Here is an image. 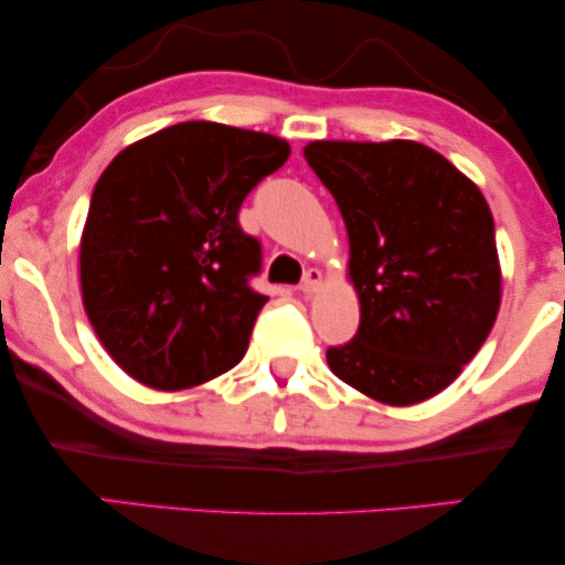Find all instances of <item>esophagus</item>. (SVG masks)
<instances>
[{"label":"esophagus","instance_id":"obj_1","mask_svg":"<svg viewBox=\"0 0 565 565\" xmlns=\"http://www.w3.org/2000/svg\"><path fill=\"white\" fill-rule=\"evenodd\" d=\"M321 285V269H306L303 280H300V292H306V296H311V292L319 290Z\"/></svg>","mask_w":565,"mask_h":565}]
</instances>
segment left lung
<instances>
[{
    "mask_svg": "<svg viewBox=\"0 0 565 565\" xmlns=\"http://www.w3.org/2000/svg\"><path fill=\"white\" fill-rule=\"evenodd\" d=\"M303 153L344 218L360 298L358 334L327 350L331 373L391 406L437 396L499 313L489 203L416 141H313Z\"/></svg>",
    "mask_w": 565,
    "mask_h": 565,
    "instance_id": "8db88e82",
    "label": "left lung"
}]
</instances>
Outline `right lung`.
I'll list each match as a JSON object with an SVG mask.
<instances>
[{
  "instance_id": "1",
  "label": "right lung",
  "mask_w": 565,
  "mask_h": 565,
  "mask_svg": "<svg viewBox=\"0 0 565 565\" xmlns=\"http://www.w3.org/2000/svg\"><path fill=\"white\" fill-rule=\"evenodd\" d=\"M290 157L282 138L177 122L122 149L95 184L79 269L92 329L138 383L180 391L244 358L267 303L244 198Z\"/></svg>"
}]
</instances>
